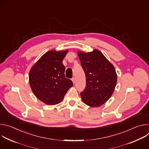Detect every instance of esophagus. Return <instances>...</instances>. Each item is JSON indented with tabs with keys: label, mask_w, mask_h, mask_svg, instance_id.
Masks as SVG:
<instances>
[{
	"label": "esophagus",
	"mask_w": 149,
	"mask_h": 149,
	"mask_svg": "<svg viewBox=\"0 0 149 149\" xmlns=\"http://www.w3.org/2000/svg\"><path fill=\"white\" fill-rule=\"evenodd\" d=\"M72 81L73 83L74 84V83H75V77H73V78H72Z\"/></svg>",
	"instance_id": "esophagus-1"
}]
</instances>
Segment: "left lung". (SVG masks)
I'll return each mask as SVG.
<instances>
[{"instance_id": "left-lung-1", "label": "left lung", "mask_w": 149, "mask_h": 149, "mask_svg": "<svg viewBox=\"0 0 149 149\" xmlns=\"http://www.w3.org/2000/svg\"><path fill=\"white\" fill-rule=\"evenodd\" d=\"M78 55L86 78L81 98L90 107H99L109 100L114 91L117 80L116 70L98 50L78 52Z\"/></svg>"}]
</instances>
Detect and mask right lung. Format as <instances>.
Returning <instances> with one entry per match:
<instances>
[{
    "mask_svg": "<svg viewBox=\"0 0 149 149\" xmlns=\"http://www.w3.org/2000/svg\"><path fill=\"white\" fill-rule=\"evenodd\" d=\"M68 50L46 52L29 71V81L34 95L48 105L60 102L73 82L65 77L62 61Z\"/></svg>",
    "mask_w": 149,
    "mask_h": 149,
    "instance_id": "add662e5",
    "label": "right lung"
}]
</instances>
